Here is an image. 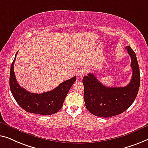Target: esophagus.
Masks as SVG:
<instances>
[{"label": "esophagus", "instance_id": "34e87169", "mask_svg": "<svg viewBox=\"0 0 148 148\" xmlns=\"http://www.w3.org/2000/svg\"><path fill=\"white\" fill-rule=\"evenodd\" d=\"M85 74H86V71H85V69H80L78 71V76L81 77V78L84 76V75H85Z\"/></svg>", "mask_w": 148, "mask_h": 148}]
</instances>
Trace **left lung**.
Listing matches in <instances>:
<instances>
[{
    "instance_id": "left-lung-1",
    "label": "left lung",
    "mask_w": 148,
    "mask_h": 148,
    "mask_svg": "<svg viewBox=\"0 0 148 148\" xmlns=\"http://www.w3.org/2000/svg\"><path fill=\"white\" fill-rule=\"evenodd\" d=\"M131 57L133 70L130 84L124 87H107L89 73L83 78L85 106L92 115L110 117L123 113L136 99L140 85V74L136 53L130 46L125 47Z\"/></svg>"
}]
</instances>
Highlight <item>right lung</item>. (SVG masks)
I'll return each mask as SVG.
<instances>
[{"label": "right lung", "instance_id": "1", "mask_svg": "<svg viewBox=\"0 0 148 148\" xmlns=\"http://www.w3.org/2000/svg\"><path fill=\"white\" fill-rule=\"evenodd\" d=\"M17 53L18 51L11 64L9 78L10 89L14 99L18 105L28 113L43 115L56 113L62 108L66 95L76 81V77L74 76L64 81L56 88L48 92L41 94L29 92L20 86L14 74V63Z\"/></svg>", "mask_w": 148, "mask_h": 148}]
</instances>
